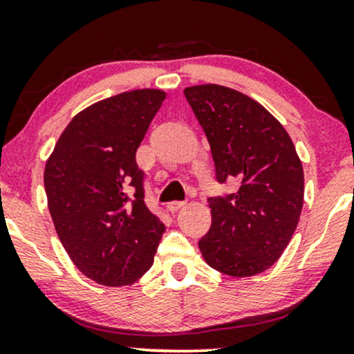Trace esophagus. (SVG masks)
Listing matches in <instances>:
<instances>
[{"label":"esophagus","instance_id":"1","mask_svg":"<svg viewBox=\"0 0 354 354\" xmlns=\"http://www.w3.org/2000/svg\"><path fill=\"white\" fill-rule=\"evenodd\" d=\"M185 205H186V201H169L168 203V209L171 211V213H174V211L181 209Z\"/></svg>","mask_w":354,"mask_h":354}]
</instances>
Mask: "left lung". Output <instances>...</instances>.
I'll return each instance as SVG.
<instances>
[{
  "label": "left lung",
  "instance_id": "8db88e82",
  "mask_svg": "<svg viewBox=\"0 0 354 354\" xmlns=\"http://www.w3.org/2000/svg\"><path fill=\"white\" fill-rule=\"evenodd\" d=\"M201 124L219 185L209 196L211 226L200 239L203 258L221 273L245 278L281 256L303 208V166L286 129L254 100L219 84L185 89Z\"/></svg>",
  "mask_w": 354,
  "mask_h": 354
}]
</instances>
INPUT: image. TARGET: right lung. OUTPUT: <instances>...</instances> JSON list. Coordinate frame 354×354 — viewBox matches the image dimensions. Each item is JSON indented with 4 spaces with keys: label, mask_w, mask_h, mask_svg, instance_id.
I'll use <instances>...</instances> for the list:
<instances>
[{
    "label": "right lung",
    "mask_w": 354,
    "mask_h": 354,
    "mask_svg": "<svg viewBox=\"0 0 354 354\" xmlns=\"http://www.w3.org/2000/svg\"><path fill=\"white\" fill-rule=\"evenodd\" d=\"M135 89L81 111L59 136L44 169L48 206L61 245L89 279L133 284L153 265L165 233L146 206L136 149L165 100Z\"/></svg>",
    "instance_id": "1"
}]
</instances>
